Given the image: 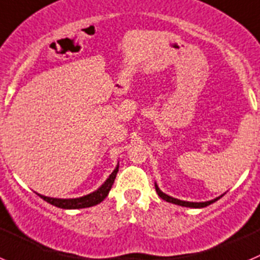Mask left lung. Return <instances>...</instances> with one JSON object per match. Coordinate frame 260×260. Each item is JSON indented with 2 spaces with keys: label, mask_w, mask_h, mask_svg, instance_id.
I'll return each instance as SVG.
<instances>
[{
  "label": "left lung",
  "mask_w": 260,
  "mask_h": 260,
  "mask_svg": "<svg viewBox=\"0 0 260 260\" xmlns=\"http://www.w3.org/2000/svg\"><path fill=\"white\" fill-rule=\"evenodd\" d=\"M155 190H156V193H158L159 197L162 198V200L167 201V202H170V203H174V205L184 206V207H191V209H202V207H206V206L211 205V203H214L215 201H217L220 197H223V194H221L220 197H216L211 201H206V202H189V201L177 200V198L171 197V196H168V194L163 193V191L159 189V186L156 185V182H155Z\"/></svg>",
  "instance_id": "obj_1"
}]
</instances>
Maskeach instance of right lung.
<instances>
[{"instance_id":"add662e5","label":"right lung","mask_w":260,"mask_h":260,"mask_svg":"<svg viewBox=\"0 0 260 260\" xmlns=\"http://www.w3.org/2000/svg\"><path fill=\"white\" fill-rule=\"evenodd\" d=\"M119 171V163L116 165L115 170L111 172L109 177H107L106 181L102 184L97 190L92 191V193L86 194V196H83V197L79 198H53V197H46V196H43V194L36 193L37 196L43 198L44 201H46L50 205L55 206V207H59V209L64 210H76V209H85V207H92V206L98 205L101 203L105 198L107 197L110 189L113 186L114 181H115L116 174Z\"/></svg>"}]
</instances>
